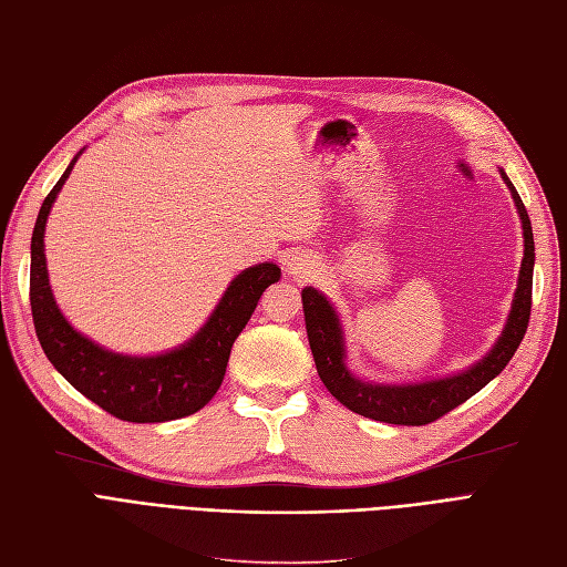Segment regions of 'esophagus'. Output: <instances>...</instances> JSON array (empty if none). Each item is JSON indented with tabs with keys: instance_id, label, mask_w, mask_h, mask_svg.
I'll list each match as a JSON object with an SVG mask.
<instances>
[{
	"instance_id": "esophagus-1",
	"label": "esophagus",
	"mask_w": 567,
	"mask_h": 567,
	"mask_svg": "<svg viewBox=\"0 0 567 567\" xmlns=\"http://www.w3.org/2000/svg\"><path fill=\"white\" fill-rule=\"evenodd\" d=\"M289 272H291V278L295 280H299V282H306V280H310L316 276V259L313 257H308V254H297V257H291V261H289Z\"/></svg>"
}]
</instances>
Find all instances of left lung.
<instances>
[{"instance_id":"left-lung-1","label":"left lung","mask_w":567,"mask_h":567,"mask_svg":"<svg viewBox=\"0 0 567 567\" xmlns=\"http://www.w3.org/2000/svg\"><path fill=\"white\" fill-rule=\"evenodd\" d=\"M502 178L514 195V203L518 207L520 221H523V237H525V257L520 266V278L514 308L506 322V330L497 341L495 349L489 351L485 360H481L476 368L466 370L464 374H456L441 381L416 383V386H377V383H364L343 364V343L339 320L334 316L332 306L313 287H306L301 291L303 301V318H306V332L310 351L322 383L327 386L341 405L349 410L370 416L374 422H386L398 426H426L435 419L445 416L454 408H460L471 395H476L483 386L495 379L508 360L514 358L518 346L527 332L529 322V308H533V266H535V240H533V226H529V216L520 195L516 193L514 184L502 172Z\"/></svg>"}]
</instances>
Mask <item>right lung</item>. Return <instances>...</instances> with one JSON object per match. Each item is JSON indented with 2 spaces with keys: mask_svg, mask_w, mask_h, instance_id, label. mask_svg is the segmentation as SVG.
Masks as SVG:
<instances>
[{
  "mask_svg": "<svg viewBox=\"0 0 567 567\" xmlns=\"http://www.w3.org/2000/svg\"><path fill=\"white\" fill-rule=\"evenodd\" d=\"M75 159L44 197L32 230L30 308L34 332L49 362L91 403L122 422H172L203 410L221 386L237 334L245 330L266 287L280 280V268L276 264H259L240 272L230 282L209 322L184 349L155 358H130L103 351L68 324L51 297L47 276V216Z\"/></svg>",
  "mask_w": 567,
  "mask_h": 567,
  "instance_id": "add662e5",
  "label": "right lung"
}]
</instances>
